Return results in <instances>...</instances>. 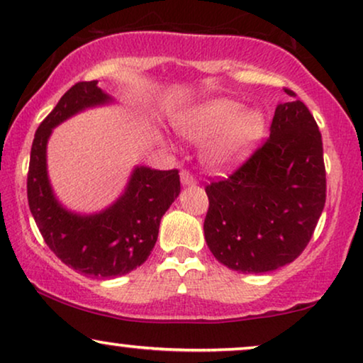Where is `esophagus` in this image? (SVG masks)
Returning <instances> with one entry per match:
<instances>
[{"label": "esophagus", "instance_id": "esophagus-1", "mask_svg": "<svg viewBox=\"0 0 363 363\" xmlns=\"http://www.w3.org/2000/svg\"><path fill=\"white\" fill-rule=\"evenodd\" d=\"M181 182L184 184V186H194V184H196V177H194L187 169H182L181 171Z\"/></svg>", "mask_w": 363, "mask_h": 363}]
</instances>
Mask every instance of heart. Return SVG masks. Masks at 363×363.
<instances>
[{"label": "heart", "instance_id": "1", "mask_svg": "<svg viewBox=\"0 0 363 363\" xmlns=\"http://www.w3.org/2000/svg\"><path fill=\"white\" fill-rule=\"evenodd\" d=\"M181 130L194 141H207L218 136L207 150L213 166H225L242 157L264 130L262 111L230 99H216L192 110L181 121Z\"/></svg>", "mask_w": 363, "mask_h": 363}]
</instances>
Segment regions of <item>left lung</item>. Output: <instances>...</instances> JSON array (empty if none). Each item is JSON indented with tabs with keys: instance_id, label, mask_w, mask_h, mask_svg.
Masks as SVG:
<instances>
[{
	"instance_id": "1",
	"label": "left lung",
	"mask_w": 363,
	"mask_h": 363,
	"mask_svg": "<svg viewBox=\"0 0 363 363\" xmlns=\"http://www.w3.org/2000/svg\"><path fill=\"white\" fill-rule=\"evenodd\" d=\"M279 104L269 138L228 177L207 184V247L227 268L267 273L308 247L325 203L323 138L301 100Z\"/></svg>"
}]
</instances>
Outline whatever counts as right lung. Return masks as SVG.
Returning a JSON list of instances; mask_svg holds the SVG:
<instances>
[{"label": "right lung", "instance_id": "obj_1", "mask_svg": "<svg viewBox=\"0 0 363 363\" xmlns=\"http://www.w3.org/2000/svg\"><path fill=\"white\" fill-rule=\"evenodd\" d=\"M99 82H79L65 91L34 135L28 171V202L44 242L60 262L85 277L116 278L150 257L160 222L181 192L179 171L138 166L115 203L94 216L65 211L48 177L45 150L52 128L90 106L110 104Z\"/></svg>", "mask_w": 363, "mask_h": 363}]
</instances>
